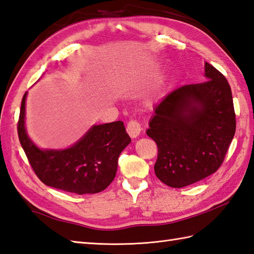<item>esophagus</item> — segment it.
I'll return each instance as SVG.
<instances>
[{"instance_id": "34e87169", "label": "esophagus", "mask_w": 254, "mask_h": 254, "mask_svg": "<svg viewBox=\"0 0 254 254\" xmlns=\"http://www.w3.org/2000/svg\"><path fill=\"white\" fill-rule=\"evenodd\" d=\"M141 129L142 128H141V126H140L139 122L136 120L129 121L127 124V127H126V130L131 138H137L140 134V132H141Z\"/></svg>"}]
</instances>
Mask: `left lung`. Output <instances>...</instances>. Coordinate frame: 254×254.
<instances>
[{
    "label": "left lung",
    "instance_id": "left-lung-1",
    "mask_svg": "<svg viewBox=\"0 0 254 254\" xmlns=\"http://www.w3.org/2000/svg\"><path fill=\"white\" fill-rule=\"evenodd\" d=\"M206 81L174 90L154 108L146 134L157 145L156 177L183 188L215 173L236 131L232 89L205 62Z\"/></svg>",
    "mask_w": 254,
    "mask_h": 254
}]
</instances>
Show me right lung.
Wrapping results in <instances>:
<instances>
[{"mask_svg":"<svg viewBox=\"0 0 254 254\" xmlns=\"http://www.w3.org/2000/svg\"><path fill=\"white\" fill-rule=\"evenodd\" d=\"M27 92L21 100L17 131L33 172L41 182L66 192L98 193L115 178L118 156L131 142L124 123L94 125L74 145L64 150H41L25 128Z\"/></svg>","mask_w":254,"mask_h":254,"instance_id":"1","label":"right lung"}]
</instances>
